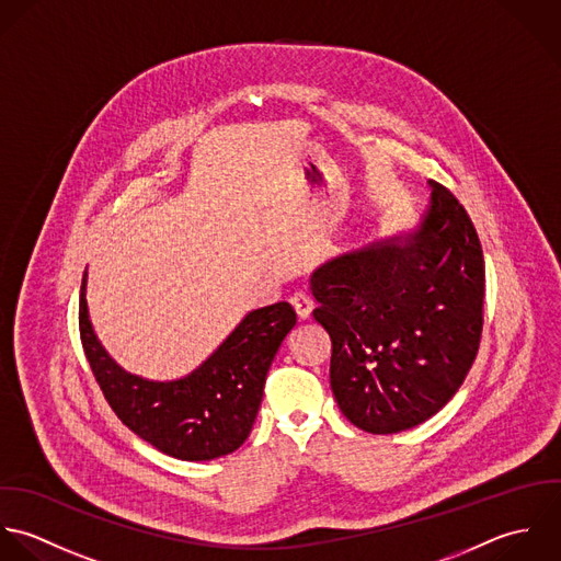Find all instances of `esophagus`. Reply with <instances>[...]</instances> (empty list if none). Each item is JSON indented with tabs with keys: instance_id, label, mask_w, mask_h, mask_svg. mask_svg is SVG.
<instances>
[{
	"instance_id": "obj_1",
	"label": "esophagus",
	"mask_w": 561,
	"mask_h": 561,
	"mask_svg": "<svg viewBox=\"0 0 561 561\" xmlns=\"http://www.w3.org/2000/svg\"><path fill=\"white\" fill-rule=\"evenodd\" d=\"M290 306L295 308L299 319H310V314L314 310V301H312V297L308 293H295L290 297Z\"/></svg>"
}]
</instances>
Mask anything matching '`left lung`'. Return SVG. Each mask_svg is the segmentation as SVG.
Returning <instances> with one entry per match:
<instances>
[{"instance_id":"1","label":"left lung","mask_w":561,"mask_h":561,"mask_svg":"<svg viewBox=\"0 0 561 561\" xmlns=\"http://www.w3.org/2000/svg\"><path fill=\"white\" fill-rule=\"evenodd\" d=\"M314 319L332 337L330 379L342 414L397 434L443 410L472 366L485 266L477 229L443 184L416 231L370 242L310 277Z\"/></svg>"}]
</instances>
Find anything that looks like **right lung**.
<instances>
[{
  "mask_svg": "<svg viewBox=\"0 0 561 561\" xmlns=\"http://www.w3.org/2000/svg\"><path fill=\"white\" fill-rule=\"evenodd\" d=\"M295 323L286 301L253 310L195 373L147 381L121 370L102 348L89 321L87 273L80 288L82 346L114 414L151 447L188 461L233 453L249 438L266 373Z\"/></svg>",
  "mask_w": 561,
  "mask_h": 561,
  "instance_id": "add662e5",
  "label": "right lung"
}]
</instances>
